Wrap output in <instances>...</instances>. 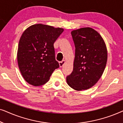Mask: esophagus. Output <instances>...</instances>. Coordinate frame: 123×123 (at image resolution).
Instances as JSON below:
<instances>
[{
  "instance_id": "esophagus-1",
  "label": "esophagus",
  "mask_w": 123,
  "mask_h": 123,
  "mask_svg": "<svg viewBox=\"0 0 123 123\" xmlns=\"http://www.w3.org/2000/svg\"><path fill=\"white\" fill-rule=\"evenodd\" d=\"M65 63H66V61H65V60H63V61H62V62H59V66L60 67H62L65 64Z\"/></svg>"
}]
</instances>
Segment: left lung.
Masks as SVG:
<instances>
[{"label":"left lung","instance_id":"obj_1","mask_svg":"<svg viewBox=\"0 0 123 123\" xmlns=\"http://www.w3.org/2000/svg\"><path fill=\"white\" fill-rule=\"evenodd\" d=\"M75 45L73 70L67 77V84L74 90H88L100 80L107 60L105 41L98 32L91 27L73 30Z\"/></svg>","mask_w":123,"mask_h":123}]
</instances>
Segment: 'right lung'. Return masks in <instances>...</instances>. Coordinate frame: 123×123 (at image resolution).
I'll use <instances>...</instances> for the list:
<instances>
[{
	"label": "right lung",
	"mask_w": 123,
	"mask_h": 123,
	"mask_svg": "<svg viewBox=\"0 0 123 123\" xmlns=\"http://www.w3.org/2000/svg\"><path fill=\"white\" fill-rule=\"evenodd\" d=\"M64 29L43 24H35L23 32L20 38L17 61L20 72L30 85L39 86L48 82L55 69L54 43Z\"/></svg>",
	"instance_id": "right-lung-1"
}]
</instances>
